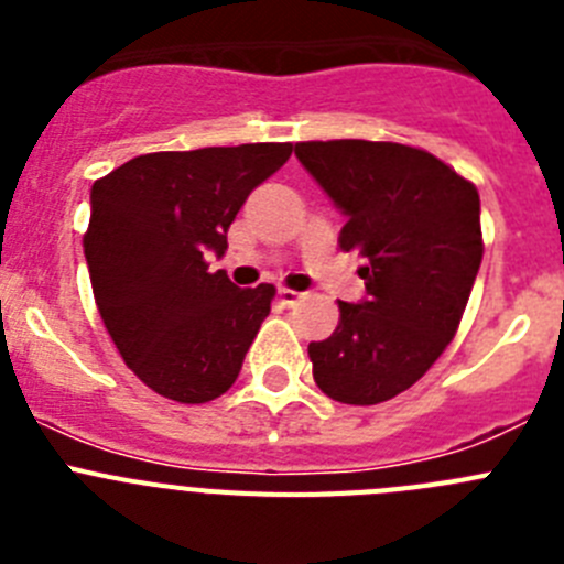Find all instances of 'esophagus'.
<instances>
[{
  "label": "esophagus",
  "mask_w": 564,
  "mask_h": 564,
  "mask_svg": "<svg viewBox=\"0 0 564 564\" xmlns=\"http://www.w3.org/2000/svg\"><path fill=\"white\" fill-rule=\"evenodd\" d=\"M305 296V293H299V291H293V288H279V299H282V302H285V305H296L299 299Z\"/></svg>",
  "instance_id": "34e87169"
}]
</instances>
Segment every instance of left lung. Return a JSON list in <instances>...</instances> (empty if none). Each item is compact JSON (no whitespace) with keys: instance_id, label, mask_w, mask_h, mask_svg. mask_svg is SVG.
<instances>
[{"instance_id":"obj_1","label":"left lung","mask_w":564,"mask_h":564,"mask_svg":"<svg viewBox=\"0 0 564 564\" xmlns=\"http://www.w3.org/2000/svg\"><path fill=\"white\" fill-rule=\"evenodd\" d=\"M296 158L347 214L338 246L364 259L361 305L338 302L330 338L307 344L313 378L352 406L390 401L430 370L460 327L482 259L475 183L426 149L302 141Z\"/></svg>"}]
</instances>
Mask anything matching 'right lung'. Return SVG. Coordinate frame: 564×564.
<instances>
[{"instance_id": "add662e5", "label": "right lung", "mask_w": 564, "mask_h": 564, "mask_svg": "<svg viewBox=\"0 0 564 564\" xmlns=\"http://www.w3.org/2000/svg\"><path fill=\"white\" fill-rule=\"evenodd\" d=\"M291 152L293 143L149 152L93 183L84 257L98 313L158 395L206 403L237 381L276 288H237L208 271V257L226 253L246 197Z\"/></svg>"}]
</instances>
